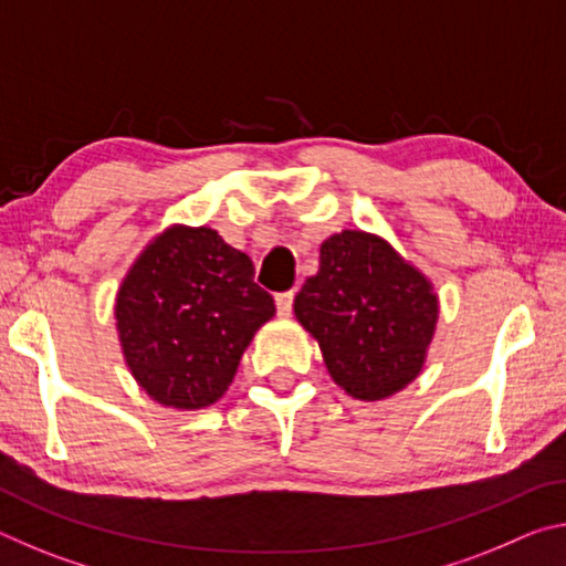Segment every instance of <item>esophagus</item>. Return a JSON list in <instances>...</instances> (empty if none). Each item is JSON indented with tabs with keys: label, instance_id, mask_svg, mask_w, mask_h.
Wrapping results in <instances>:
<instances>
[{
	"label": "esophagus",
	"instance_id": "esophagus-1",
	"mask_svg": "<svg viewBox=\"0 0 566 566\" xmlns=\"http://www.w3.org/2000/svg\"><path fill=\"white\" fill-rule=\"evenodd\" d=\"M274 302H276V312H280L282 317H290V314H292V304H294V292L276 294Z\"/></svg>",
	"mask_w": 566,
	"mask_h": 566
}]
</instances>
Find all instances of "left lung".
Here are the masks:
<instances>
[{"label": "left lung", "instance_id": "left-lung-1", "mask_svg": "<svg viewBox=\"0 0 566 566\" xmlns=\"http://www.w3.org/2000/svg\"><path fill=\"white\" fill-rule=\"evenodd\" d=\"M329 377L349 397H395L424 369L439 319L429 276L385 237L344 229L319 247V272L294 300Z\"/></svg>", "mask_w": 566, "mask_h": 566}]
</instances>
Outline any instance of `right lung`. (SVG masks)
Wrapping results in <instances>:
<instances>
[{"mask_svg":"<svg viewBox=\"0 0 566 566\" xmlns=\"http://www.w3.org/2000/svg\"><path fill=\"white\" fill-rule=\"evenodd\" d=\"M276 306L254 264L212 227L149 239L114 300L124 361L157 405L195 411L224 397L249 342Z\"/></svg>","mask_w":566,"mask_h":566,"instance_id":"1","label":"right lung"}]
</instances>
